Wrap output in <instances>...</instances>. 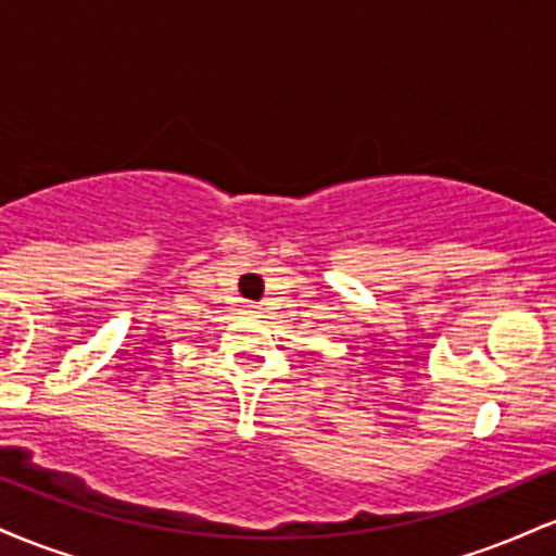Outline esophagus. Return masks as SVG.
<instances>
[{"mask_svg":"<svg viewBox=\"0 0 556 556\" xmlns=\"http://www.w3.org/2000/svg\"><path fill=\"white\" fill-rule=\"evenodd\" d=\"M245 314H248V316H258V305L248 303V305H245Z\"/></svg>","mask_w":556,"mask_h":556,"instance_id":"obj_1","label":"esophagus"}]
</instances>
